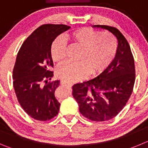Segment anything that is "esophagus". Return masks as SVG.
I'll use <instances>...</instances> for the list:
<instances>
[{"instance_id":"obj_1","label":"esophagus","mask_w":148,"mask_h":148,"mask_svg":"<svg viewBox=\"0 0 148 148\" xmlns=\"http://www.w3.org/2000/svg\"><path fill=\"white\" fill-rule=\"evenodd\" d=\"M60 83H61L62 85H68V86H72V83H70V82H66V81L65 80H61L60 81Z\"/></svg>"}]
</instances>
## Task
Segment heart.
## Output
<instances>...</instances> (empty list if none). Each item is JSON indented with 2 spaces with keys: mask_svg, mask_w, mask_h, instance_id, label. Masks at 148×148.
I'll use <instances>...</instances> for the list:
<instances>
[{
  "mask_svg": "<svg viewBox=\"0 0 148 148\" xmlns=\"http://www.w3.org/2000/svg\"><path fill=\"white\" fill-rule=\"evenodd\" d=\"M67 37L73 45L82 47L79 57L80 61L67 62L58 68L57 75L68 82H77L89 73L96 74L104 70L117 50V41L110 33L82 27L71 32ZM51 57L56 63L66 60V42L63 36L52 43Z\"/></svg>",
  "mask_w": 148,
  "mask_h": 148,
  "instance_id": "b5f03b06",
  "label": "heart"
}]
</instances>
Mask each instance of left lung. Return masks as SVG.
I'll use <instances>...</instances> for the list:
<instances>
[{"mask_svg": "<svg viewBox=\"0 0 148 148\" xmlns=\"http://www.w3.org/2000/svg\"><path fill=\"white\" fill-rule=\"evenodd\" d=\"M107 29L118 39L115 57L101 74L94 79L73 85L72 95L81 114L96 122L112 119L123 109L133 91L135 82L134 59L126 38L118 29Z\"/></svg>", "mask_w": 148, "mask_h": 148, "instance_id": "obj_1", "label": "left lung"}]
</instances>
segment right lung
I'll return each instance as SVG.
<instances>
[{
  "instance_id": "add662e5",
  "label": "right lung",
  "mask_w": 148,
  "mask_h": 148,
  "mask_svg": "<svg viewBox=\"0 0 148 148\" xmlns=\"http://www.w3.org/2000/svg\"><path fill=\"white\" fill-rule=\"evenodd\" d=\"M69 28L66 25H42L27 37L17 53L13 69L15 93L22 108L36 121H49L58 114L60 103L55 91L60 81L49 82L53 76L51 46Z\"/></svg>"
}]
</instances>
